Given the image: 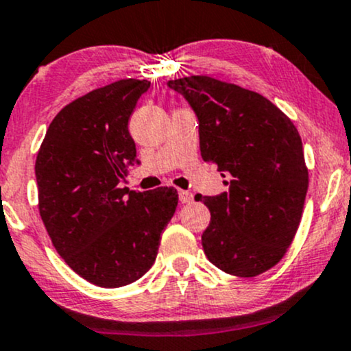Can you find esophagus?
Instances as JSON below:
<instances>
[{
	"label": "esophagus",
	"mask_w": 351,
	"mask_h": 351,
	"mask_svg": "<svg viewBox=\"0 0 351 351\" xmlns=\"http://www.w3.org/2000/svg\"><path fill=\"white\" fill-rule=\"evenodd\" d=\"M179 200L180 204H191L194 200V195L187 191H179Z\"/></svg>",
	"instance_id": "1"
}]
</instances>
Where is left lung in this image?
Returning <instances> with one entry per match:
<instances>
[{
  "label": "left lung",
  "instance_id": "1",
  "mask_svg": "<svg viewBox=\"0 0 351 351\" xmlns=\"http://www.w3.org/2000/svg\"><path fill=\"white\" fill-rule=\"evenodd\" d=\"M199 121L200 156L227 189L197 200L210 210L207 258L226 274L255 277L280 262L297 234L308 189L300 134L267 97L207 76L169 81Z\"/></svg>",
  "mask_w": 351,
  "mask_h": 351
}]
</instances>
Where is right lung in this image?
Segmentation results:
<instances>
[{"label": "right lung", "mask_w": 351, "mask_h": 351, "mask_svg": "<svg viewBox=\"0 0 351 351\" xmlns=\"http://www.w3.org/2000/svg\"><path fill=\"white\" fill-rule=\"evenodd\" d=\"M149 81L124 80L62 108L36 159L39 214L54 249L82 278L104 289L136 282L152 267L177 192L121 187L139 164L128 124Z\"/></svg>", "instance_id": "add662e5"}]
</instances>
